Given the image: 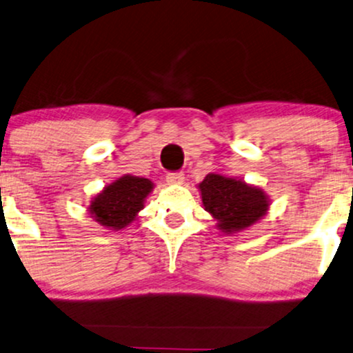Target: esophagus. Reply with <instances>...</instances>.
Returning <instances> with one entry per match:
<instances>
[{
  "instance_id": "34e87169",
  "label": "esophagus",
  "mask_w": 353,
  "mask_h": 353,
  "mask_svg": "<svg viewBox=\"0 0 353 353\" xmlns=\"http://www.w3.org/2000/svg\"><path fill=\"white\" fill-rule=\"evenodd\" d=\"M168 184H182L184 182V174L182 172H168L166 174Z\"/></svg>"
}]
</instances>
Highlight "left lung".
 Instances as JSON below:
<instances>
[{
	"label": "left lung",
	"instance_id": "8db88e82",
	"mask_svg": "<svg viewBox=\"0 0 353 353\" xmlns=\"http://www.w3.org/2000/svg\"><path fill=\"white\" fill-rule=\"evenodd\" d=\"M203 207L218 221L225 233H238L261 220L269 210V199L259 187L225 177L221 174H207L199 184Z\"/></svg>",
	"mask_w": 353,
	"mask_h": 353
}]
</instances>
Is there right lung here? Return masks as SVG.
<instances>
[{
  "instance_id": "obj_1",
  "label": "right lung",
  "mask_w": 353,
  "mask_h": 353,
  "mask_svg": "<svg viewBox=\"0 0 353 353\" xmlns=\"http://www.w3.org/2000/svg\"><path fill=\"white\" fill-rule=\"evenodd\" d=\"M151 190L153 182L127 174L104 187V190L91 200L89 212L105 228L122 230L135 220Z\"/></svg>"
}]
</instances>
